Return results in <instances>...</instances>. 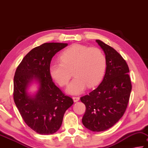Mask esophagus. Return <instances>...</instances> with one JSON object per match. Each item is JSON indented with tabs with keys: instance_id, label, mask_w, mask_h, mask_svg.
Masks as SVG:
<instances>
[{
	"instance_id": "obj_1",
	"label": "esophagus",
	"mask_w": 148,
	"mask_h": 148,
	"mask_svg": "<svg viewBox=\"0 0 148 148\" xmlns=\"http://www.w3.org/2000/svg\"><path fill=\"white\" fill-rule=\"evenodd\" d=\"M80 98L79 96H73V100L74 102H77V101H78L79 100Z\"/></svg>"
}]
</instances>
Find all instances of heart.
<instances>
[{
    "mask_svg": "<svg viewBox=\"0 0 148 148\" xmlns=\"http://www.w3.org/2000/svg\"><path fill=\"white\" fill-rule=\"evenodd\" d=\"M60 63H52L49 73L59 84L66 85L73 74L75 78L67 86L66 91L77 94L97 85L102 79L106 67L103 53L96 47L75 44L65 49L60 56Z\"/></svg>",
    "mask_w": 148,
    "mask_h": 148,
    "instance_id": "obj_1",
    "label": "heart"
}]
</instances>
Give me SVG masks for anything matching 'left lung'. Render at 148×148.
<instances>
[{
  "label": "left lung",
  "mask_w": 148,
  "mask_h": 148,
  "mask_svg": "<svg viewBox=\"0 0 148 148\" xmlns=\"http://www.w3.org/2000/svg\"><path fill=\"white\" fill-rule=\"evenodd\" d=\"M106 55V73L100 85L81 97L86 106L82 122L86 129L101 132L112 127L124 115L129 103L132 84L129 68L116 50L96 40Z\"/></svg>",
  "instance_id": "1"
}]
</instances>
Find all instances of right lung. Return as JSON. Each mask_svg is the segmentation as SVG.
<instances>
[{
  "label": "right lung",
  "mask_w": 148,
  "mask_h": 148,
  "mask_svg": "<svg viewBox=\"0 0 148 148\" xmlns=\"http://www.w3.org/2000/svg\"><path fill=\"white\" fill-rule=\"evenodd\" d=\"M67 43H44L23 58L14 78V100L21 117L34 131L52 134L61 127L64 113L73 101L55 85L49 73L52 58ZM33 79L40 84L35 96L26 89Z\"/></svg>",
  "instance_id": "add662e5"
}]
</instances>
